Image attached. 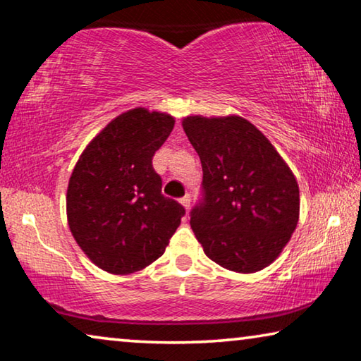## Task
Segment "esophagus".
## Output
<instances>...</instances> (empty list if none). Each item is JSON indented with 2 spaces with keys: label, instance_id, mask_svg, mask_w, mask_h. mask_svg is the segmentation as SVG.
I'll return each mask as SVG.
<instances>
[{
  "label": "esophagus",
  "instance_id": "obj_1",
  "mask_svg": "<svg viewBox=\"0 0 361 361\" xmlns=\"http://www.w3.org/2000/svg\"><path fill=\"white\" fill-rule=\"evenodd\" d=\"M180 204L183 205V207H185V210H190V205H191L190 194H186V196H183V197L180 199Z\"/></svg>",
  "mask_w": 361,
  "mask_h": 361
}]
</instances>
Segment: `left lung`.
<instances>
[{"instance_id": "8db88e82", "label": "left lung", "mask_w": 361, "mask_h": 361, "mask_svg": "<svg viewBox=\"0 0 361 361\" xmlns=\"http://www.w3.org/2000/svg\"><path fill=\"white\" fill-rule=\"evenodd\" d=\"M181 125L202 164L204 202L190 223L205 255L243 274L271 265L299 221L293 170L241 116H188Z\"/></svg>"}]
</instances>
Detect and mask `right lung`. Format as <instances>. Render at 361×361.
<instances>
[{
	"instance_id": "add662e5",
	"label": "right lung",
	"mask_w": 361,
	"mask_h": 361,
	"mask_svg": "<svg viewBox=\"0 0 361 361\" xmlns=\"http://www.w3.org/2000/svg\"><path fill=\"white\" fill-rule=\"evenodd\" d=\"M175 125L135 107L112 118L80 154L67 186V223L80 249L111 274L140 271L165 252L185 209L162 194L152 156Z\"/></svg>"
}]
</instances>
